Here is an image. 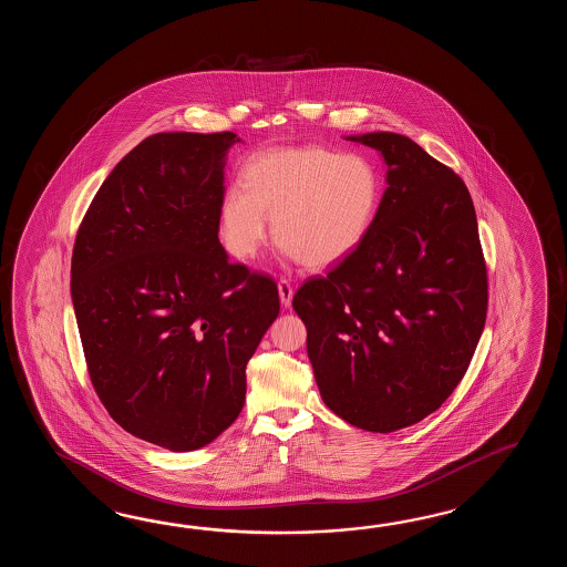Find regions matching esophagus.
Wrapping results in <instances>:
<instances>
[{
    "label": "esophagus",
    "mask_w": 567,
    "mask_h": 567,
    "mask_svg": "<svg viewBox=\"0 0 567 567\" xmlns=\"http://www.w3.org/2000/svg\"><path fill=\"white\" fill-rule=\"evenodd\" d=\"M279 300L284 308L291 306V298H293V288L289 284L288 279H279L278 281Z\"/></svg>",
    "instance_id": "obj_1"
}]
</instances>
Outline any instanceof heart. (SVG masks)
I'll use <instances>...</instances> for the list:
<instances>
[{
  "mask_svg": "<svg viewBox=\"0 0 567 567\" xmlns=\"http://www.w3.org/2000/svg\"><path fill=\"white\" fill-rule=\"evenodd\" d=\"M381 176L369 157L320 145L271 147L255 154L243 186L220 205V235L230 255L254 257L274 239L308 269H328L357 251L381 203Z\"/></svg>",
  "mask_w": 567,
  "mask_h": 567,
  "instance_id": "heart-1",
  "label": "heart"
}]
</instances>
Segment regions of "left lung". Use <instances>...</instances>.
<instances>
[{
    "label": "left lung",
    "mask_w": 567,
    "mask_h": 567,
    "mask_svg": "<svg viewBox=\"0 0 567 567\" xmlns=\"http://www.w3.org/2000/svg\"><path fill=\"white\" fill-rule=\"evenodd\" d=\"M386 164L373 225L344 261L293 296L326 405L389 434L458 386L481 340L488 278L471 193L410 137L350 135Z\"/></svg>",
    "instance_id": "8db88e82"
}]
</instances>
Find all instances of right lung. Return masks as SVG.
<instances>
[{"label": "right lung", "instance_id": "add662e5", "mask_svg": "<svg viewBox=\"0 0 567 567\" xmlns=\"http://www.w3.org/2000/svg\"><path fill=\"white\" fill-rule=\"evenodd\" d=\"M233 132L156 133L101 184L74 239L86 369L125 432L172 452L239 417L245 369L278 318L276 281L218 241Z\"/></svg>", "mask_w": 567, "mask_h": 567}]
</instances>
